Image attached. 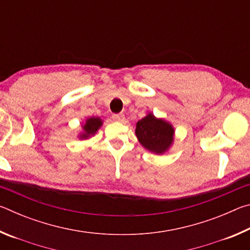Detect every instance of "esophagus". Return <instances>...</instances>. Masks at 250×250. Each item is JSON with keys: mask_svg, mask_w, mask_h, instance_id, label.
<instances>
[{"mask_svg": "<svg viewBox=\"0 0 250 250\" xmlns=\"http://www.w3.org/2000/svg\"><path fill=\"white\" fill-rule=\"evenodd\" d=\"M112 118H113V120L122 122L125 120V115H124V113H113Z\"/></svg>", "mask_w": 250, "mask_h": 250, "instance_id": "34e87169", "label": "esophagus"}]
</instances>
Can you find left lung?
Masks as SVG:
<instances>
[{
	"instance_id": "left-lung-1",
	"label": "left lung",
	"mask_w": 250,
	"mask_h": 250,
	"mask_svg": "<svg viewBox=\"0 0 250 250\" xmlns=\"http://www.w3.org/2000/svg\"><path fill=\"white\" fill-rule=\"evenodd\" d=\"M135 135L146 150L163 154L170 149L174 140V128L166 120L158 119L149 113L137 122Z\"/></svg>"
}]
</instances>
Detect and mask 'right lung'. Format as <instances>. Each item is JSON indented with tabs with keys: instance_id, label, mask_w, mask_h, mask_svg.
I'll list each match as a JSON object with an SVG mask.
<instances>
[{
	"instance_id": "right-lung-1",
	"label": "right lung",
	"mask_w": 250,
	"mask_h": 250,
	"mask_svg": "<svg viewBox=\"0 0 250 250\" xmlns=\"http://www.w3.org/2000/svg\"><path fill=\"white\" fill-rule=\"evenodd\" d=\"M103 125V120L100 119V118H97V117H91V118H88L84 122V125H83V132L79 135L80 139H88L91 135H94L98 129Z\"/></svg>"
}]
</instances>
